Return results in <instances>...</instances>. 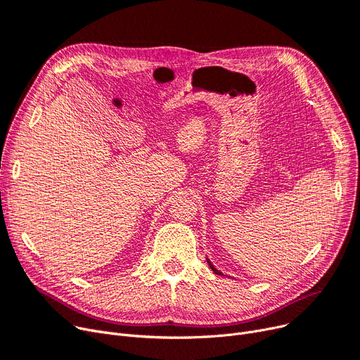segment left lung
<instances>
[{"label":"left lung","instance_id":"obj_1","mask_svg":"<svg viewBox=\"0 0 360 360\" xmlns=\"http://www.w3.org/2000/svg\"><path fill=\"white\" fill-rule=\"evenodd\" d=\"M208 265H210V266H211V269H212V271H214V272H215V274H218V276H222V274H221V272H219V271H218V269H215V268H214V265H212V264H211V262H210V261H208Z\"/></svg>","mask_w":360,"mask_h":360}]
</instances>
